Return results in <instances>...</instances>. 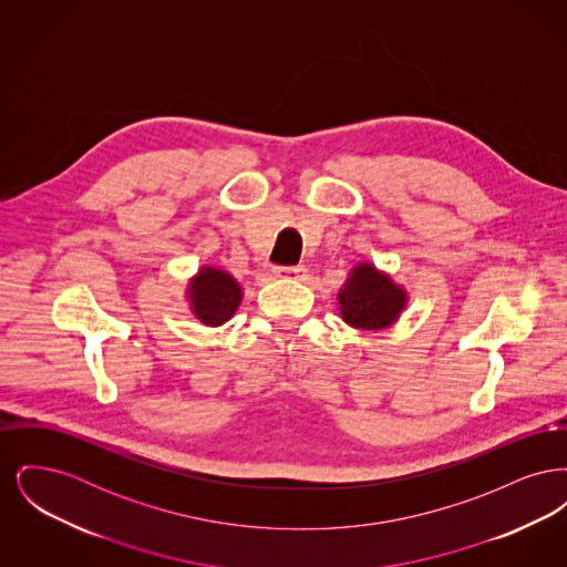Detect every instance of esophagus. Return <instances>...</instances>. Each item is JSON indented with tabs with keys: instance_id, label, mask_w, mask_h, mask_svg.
I'll list each match as a JSON object with an SVG mask.
<instances>
[{
	"instance_id": "1",
	"label": "esophagus",
	"mask_w": 567,
	"mask_h": 567,
	"mask_svg": "<svg viewBox=\"0 0 567 567\" xmlns=\"http://www.w3.org/2000/svg\"><path fill=\"white\" fill-rule=\"evenodd\" d=\"M274 274L280 278H301L306 274V268L303 266H282V268H276Z\"/></svg>"
}]
</instances>
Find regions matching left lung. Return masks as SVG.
<instances>
[{
	"label": "left lung",
	"mask_w": 567,
	"mask_h": 567,
	"mask_svg": "<svg viewBox=\"0 0 567 567\" xmlns=\"http://www.w3.org/2000/svg\"><path fill=\"white\" fill-rule=\"evenodd\" d=\"M344 323L361 331H378L395 323L408 303V293L372 264H357L338 293Z\"/></svg>",
	"instance_id": "obj_1"
}]
</instances>
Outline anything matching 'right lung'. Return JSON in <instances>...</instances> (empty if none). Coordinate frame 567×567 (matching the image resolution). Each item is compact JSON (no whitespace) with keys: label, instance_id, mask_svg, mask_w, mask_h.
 <instances>
[{"label":"right lung","instance_id":"right-lung-1","mask_svg":"<svg viewBox=\"0 0 567 567\" xmlns=\"http://www.w3.org/2000/svg\"><path fill=\"white\" fill-rule=\"evenodd\" d=\"M187 296L190 312L202 323L218 327L236 315L243 301V287L229 271L206 266L190 278Z\"/></svg>","mask_w":567,"mask_h":567}]
</instances>
